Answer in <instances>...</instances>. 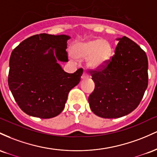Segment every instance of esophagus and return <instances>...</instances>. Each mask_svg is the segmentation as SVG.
<instances>
[{
    "label": "esophagus",
    "instance_id": "obj_1",
    "mask_svg": "<svg viewBox=\"0 0 157 157\" xmlns=\"http://www.w3.org/2000/svg\"><path fill=\"white\" fill-rule=\"evenodd\" d=\"M89 78V76H88V75L86 73H83V74H82V77H81V78L82 79V80H84V79H86V78Z\"/></svg>",
    "mask_w": 157,
    "mask_h": 157
}]
</instances>
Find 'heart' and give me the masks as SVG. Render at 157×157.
I'll return each mask as SVG.
<instances>
[{
  "instance_id": "obj_1",
  "label": "heart",
  "mask_w": 157,
  "mask_h": 157,
  "mask_svg": "<svg viewBox=\"0 0 157 157\" xmlns=\"http://www.w3.org/2000/svg\"><path fill=\"white\" fill-rule=\"evenodd\" d=\"M72 53L76 59H87V65L90 69L98 70L105 66L112 57L113 47L106 40L93 38L76 42L72 47Z\"/></svg>"
}]
</instances>
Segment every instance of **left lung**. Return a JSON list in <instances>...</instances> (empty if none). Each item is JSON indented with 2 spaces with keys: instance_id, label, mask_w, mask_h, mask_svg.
<instances>
[{
  "instance_id": "left-lung-1",
  "label": "left lung",
  "mask_w": 157,
  "mask_h": 157,
  "mask_svg": "<svg viewBox=\"0 0 157 157\" xmlns=\"http://www.w3.org/2000/svg\"><path fill=\"white\" fill-rule=\"evenodd\" d=\"M117 40L115 55L106 67L91 73L95 89L88 98L90 107L105 119L120 118L133 111L148 83L145 51L125 36Z\"/></svg>"
}]
</instances>
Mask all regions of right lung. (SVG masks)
Masks as SVG:
<instances>
[{
	"instance_id": "right-lung-1",
	"label": "right lung",
	"mask_w": 157,
	"mask_h": 157,
	"mask_svg": "<svg viewBox=\"0 0 157 157\" xmlns=\"http://www.w3.org/2000/svg\"><path fill=\"white\" fill-rule=\"evenodd\" d=\"M67 35H35L12 50L9 87L20 108L31 117L50 119L62 112L70 90L79 83L83 70L66 73Z\"/></svg>"
}]
</instances>
